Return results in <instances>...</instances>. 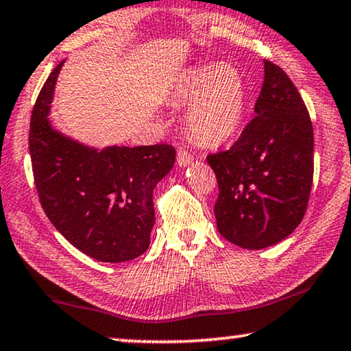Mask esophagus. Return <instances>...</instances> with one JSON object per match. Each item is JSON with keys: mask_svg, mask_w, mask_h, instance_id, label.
<instances>
[{"mask_svg": "<svg viewBox=\"0 0 351 351\" xmlns=\"http://www.w3.org/2000/svg\"><path fill=\"white\" fill-rule=\"evenodd\" d=\"M191 161H193V156H191L190 152L185 150V149L177 150V163H179V166L185 167V166L190 165Z\"/></svg>", "mask_w": 351, "mask_h": 351, "instance_id": "obj_1", "label": "esophagus"}]
</instances>
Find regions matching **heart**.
Returning <instances> with one entry per match:
<instances>
[{
	"label": "heart",
	"instance_id": "obj_1",
	"mask_svg": "<svg viewBox=\"0 0 351 351\" xmlns=\"http://www.w3.org/2000/svg\"><path fill=\"white\" fill-rule=\"evenodd\" d=\"M177 99L191 103L186 112L190 134L204 145H221L239 133L247 112V82L232 64L190 68L177 85Z\"/></svg>",
	"mask_w": 351,
	"mask_h": 351
}]
</instances>
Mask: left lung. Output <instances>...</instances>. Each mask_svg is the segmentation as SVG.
Listing matches in <instances>:
<instances>
[{
	"instance_id": "8db88e82",
	"label": "left lung",
	"mask_w": 351,
	"mask_h": 351,
	"mask_svg": "<svg viewBox=\"0 0 351 351\" xmlns=\"http://www.w3.org/2000/svg\"><path fill=\"white\" fill-rule=\"evenodd\" d=\"M255 114L230 150L207 155L218 182V232L248 250L296 230L313 182L311 115L285 71L269 60Z\"/></svg>"
}]
</instances>
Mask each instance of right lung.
I'll return each instance as SVG.
<instances>
[{
	"mask_svg": "<svg viewBox=\"0 0 351 351\" xmlns=\"http://www.w3.org/2000/svg\"><path fill=\"white\" fill-rule=\"evenodd\" d=\"M63 62L33 108L29 155L40 206L75 248L103 263L130 261L150 243L154 188L171 171L169 144L91 149L50 126L47 115Z\"/></svg>",
	"mask_w": 351,
	"mask_h": 351,
	"instance_id": "obj_1",
	"label": "right lung"
}]
</instances>
